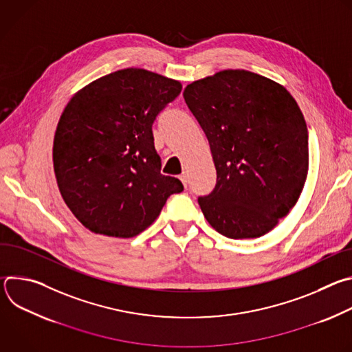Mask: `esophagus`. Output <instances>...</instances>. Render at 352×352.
Returning a JSON list of instances; mask_svg holds the SVG:
<instances>
[{
  "instance_id": "obj_1",
  "label": "esophagus",
  "mask_w": 352,
  "mask_h": 352,
  "mask_svg": "<svg viewBox=\"0 0 352 352\" xmlns=\"http://www.w3.org/2000/svg\"><path fill=\"white\" fill-rule=\"evenodd\" d=\"M179 179L182 181V184H184V186L186 188L188 186V174L186 173H182L181 175H179Z\"/></svg>"
}]
</instances>
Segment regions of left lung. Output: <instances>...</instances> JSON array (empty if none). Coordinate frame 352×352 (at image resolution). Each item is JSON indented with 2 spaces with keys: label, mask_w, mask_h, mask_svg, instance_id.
I'll list each match as a JSON object with an SVG mask.
<instances>
[{
  "label": "left lung",
  "mask_w": 352,
  "mask_h": 352,
  "mask_svg": "<svg viewBox=\"0 0 352 352\" xmlns=\"http://www.w3.org/2000/svg\"><path fill=\"white\" fill-rule=\"evenodd\" d=\"M217 171L197 204L231 239L259 238L295 206L308 175V128L294 97L272 79L226 69L184 90Z\"/></svg>",
  "instance_id": "obj_1"
}]
</instances>
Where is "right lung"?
I'll list each match as a JSON object with an SVG mask.
<instances>
[{
  "instance_id": "add662e5",
  "label": "right lung",
  "mask_w": 352,
  "mask_h": 352,
  "mask_svg": "<svg viewBox=\"0 0 352 352\" xmlns=\"http://www.w3.org/2000/svg\"><path fill=\"white\" fill-rule=\"evenodd\" d=\"M182 85L140 68L100 78L67 104L54 136L53 162L64 202L91 232L132 238L184 190L160 173L153 122Z\"/></svg>"
}]
</instances>
